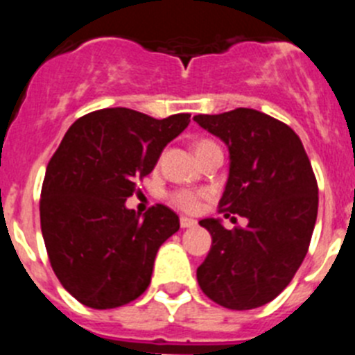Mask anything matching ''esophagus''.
I'll use <instances>...</instances> for the list:
<instances>
[{"instance_id":"obj_1","label":"esophagus","mask_w":355,"mask_h":355,"mask_svg":"<svg viewBox=\"0 0 355 355\" xmlns=\"http://www.w3.org/2000/svg\"><path fill=\"white\" fill-rule=\"evenodd\" d=\"M180 224L183 229H188V227H193V225H197V222L193 220V218H188V216H181Z\"/></svg>"}]
</instances>
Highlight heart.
Masks as SVG:
<instances>
[{
    "label": "heart",
    "instance_id": "1",
    "mask_svg": "<svg viewBox=\"0 0 355 355\" xmlns=\"http://www.w3.org/2000/svg\"><path fill=\"white\" fill-rule=\"evenodd\" d=\"M215 146L211 140H199L196 144V153L208 149V147ZM200 197H205V192H193V190H175L171 193V205L175 206L181 211H196L200 205Z\"/></svg>",
    "mask_w": 355,
    "mask_h": 355
}]
</instances>
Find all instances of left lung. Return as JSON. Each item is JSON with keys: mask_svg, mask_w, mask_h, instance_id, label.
<instances>
[{"mask_svg": "<svg viewBox=\"0 0 355 355\" xmlns=\"http://www.w3.org/2000/svg\"><path fill=\"white\" fill-rule=\"evenodd\" d=\"M193 121L229 149L218 211L249 220L234 229L216 218L199 222L213 241L197 281L213 302L254 309L274 300L306 258L318 213L315 172L299 135L258 110L196 115Z\"/></svg>", "mask_w": 355, "mask_h": 355, "instance_id": "obj_1", "label": "left lung"}]
</instances>
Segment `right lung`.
<instances>
[{
    "label": "right lung",
    "instance_id": "add662e5",
    "mask_svg": "<svg viewBox=\"0 0 355 355\" xmlns=\"http://www.w3.org/2000/svg\"><path fill=\"white\" fill-rule=\"evenodd\" d=\"M188 122L190 114L97 110L69 128L49 159L40 193L44 243L62 286L83 306L114 309L149 286L156 252L180 229V216L163 205L140 216L124 202Z\"/></svg>",
    "mask_w": 355,
    "mask_h": 355
}]
</instances>
